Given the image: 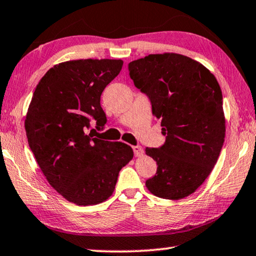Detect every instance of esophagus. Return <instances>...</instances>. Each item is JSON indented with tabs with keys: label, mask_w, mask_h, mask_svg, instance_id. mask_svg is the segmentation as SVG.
<instances>
[{
	"label": "esophagus",
	"mask_w": 256,
	"mask_h": 256,
	"mask_svg": "<svg viewBox=\"0 0 256 256\" xmlns=\"http://www.w3.org/2000/svg\"><path fill=\"white\" fill-rule=\"evenodd\" d=\"M132 148H133V152H134V155H136V157L142 156L144 149H142V147H141V146H133Z\"/></svg>",
	"instance_id": "1"
}]
</instances>
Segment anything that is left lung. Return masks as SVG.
Wrapping results in <instances>:
<instances>
[{"label":"left lung","mask_w":256,"mask_h":256,"mask_svg":"<svg viewBox=\"0 0 256 256\" xmlns=\"http://www.w3.org/2000/svg\"><path fill=\"white\" fill-rule=\"evenodd\" d=\"M128 72L166 136L162 147L146 148L157 163L146 186L164 200H182L210 176L224 142L220 85L205 66L178 54H149L130 62Z\"/></svg>","instance_id":"1"}]
</instances>
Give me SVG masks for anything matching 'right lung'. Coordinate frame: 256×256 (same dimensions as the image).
I'll return each mask as SVG.
<instances>
[{
  "instance_id": "obj_1",
  "label": "right lung",
  "mask_w": 256,
  "mask_h": 256,
  "mask_svg": "<svg viewBox=\"0 0 256 256\" xmlns=\"http://www.w3.org/2000/svg\"><path fill=\"white\" fill-rule=\"evenodd\" d=\"M120 59L58 64L36 86L25 120L28 144L48 184L68 202L88 206L112 196L118 173L133 158L123 142L94 138L106 124L100 104L104 88L120 74Z\"/></svg>"
}]
</instances>
